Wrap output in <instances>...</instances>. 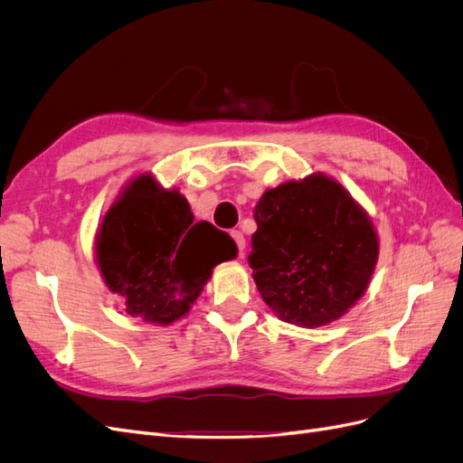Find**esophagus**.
Returning a JSON list of instances; mask_svg holds the SVG:
<instances>
[{
	"label": "esophagus",
	"instance_id": "1",
	"mask_svg": "<svg viewBox=\"0 0 463 463\" xmlns=\"http://www.w3.org/2000/svg\"><path fill=\"white\" fill-rule=\"evenodd\" d=\"M232 237H233V241L237 243V249H240V255L243 257L245 255V237H243V233L240 230H233Z\"/></svg>",
	"mask_w": 463,
	"mask_h": 463
}]
</instances>
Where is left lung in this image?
Instances as JSON below:
<instances>
[{
  "label": "left lung",
  "mask_w": 463,
  "mask_h": 463,
  "mask_svg": "<svg viewBox=\"0 0 463 463\" xmlns=\"http://www.w3.org/2000/svg\"><path fill=\"white\" fill-rule=\"evenodd\" d=\"M249 264L264 303L289 325L325 326L365 293L378 259L369 216L322 174L266 191Z\"/></svg>",
  "instance_id": "left-lung-1"
}]
</instances>
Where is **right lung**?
<instances>
[{
	"label": "right lung",
	"mask_w": 463,
	"mask_h": 463,
	"mask_svg": "<svg viewBox=\"0 0 463 463\" xmlns=\"http://www.w3.org/2000/svg\"><path fill=\"white\" fill-rule=\"evenodd\" d=\"M96 262L125 313L172 325L201 296L213 269L237 255L226 232L194 222L179 191L162 189L150 174L128 185L96 233Z\"/></svg>",
	"instance_id": "right-lung-1"
}]
</instances>
